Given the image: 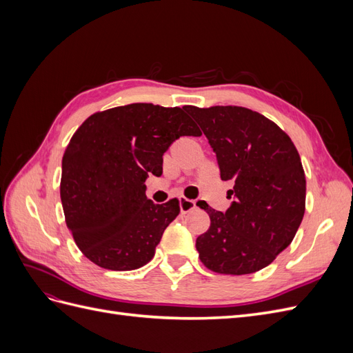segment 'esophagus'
<instances>
[{
	"mask_svg": "<svg viewBox=\"0 0 353 353\" xmlns=\"http://www.w3.org/2000/svg\"><path fill=\"white\" fill-rule=\"evenodd\" d=\"M196 208V201L194 200H190L187 197H181L179 199V209L183 213H187L190 210H193Z\"/></svg>",
	"mask_w": 353,
	"mask_h": 353,
	"instance_id": "obj_1",
	"label": "esophagus"
}]
</instances>
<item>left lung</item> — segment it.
<instances>
[{
	"label": "left lung",
	"mask_w": 353,
	"mask_h": 353,
	"mask_svg": "<svg viewBox=\"0 0 353 353\" xmlns=\"http://www.w3.org/2000/svg\"><path fill=\"white\" fill-rule=\"evenodd\" d=\"M216 153L222 181H232L225 213L203 205L210 227L196 240L201 263L227 274H253L268 266L301 225L306 179L301 156L281 128L239 105L184 108Z\"/></svg>",
	"instance_id": "left-lung-1"
}]
</instances>
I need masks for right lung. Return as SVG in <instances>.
Here are the masks:
<instances>
[{
	"instance_id": "obj_1",
	"label": "right lung",
	"mask_w": 353,
	"mask_h": 353,
	"mask_svg": "<svg viewBox=\"0 0 353 353\" xmlns=\"http://www.w3.org/2000/svg\"><path fill=\"white\" fill-rule=\"evenodd\" d=\"M181 135H201L181 108L134 103L91 114L61 160L60 197L79 250L100 268L132 271L150 262L179 200L145 196L148 174Z\"/></svg>"
}]
</instances>
